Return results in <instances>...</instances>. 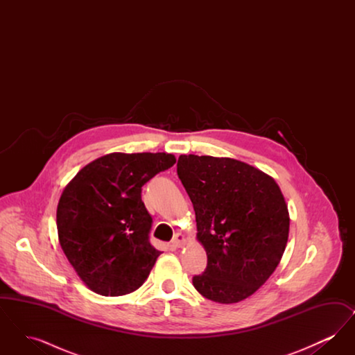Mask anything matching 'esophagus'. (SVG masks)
I'll return each instance as SVG.
<instances>
[{
	"label": "esophagus",
	"instance_id": "esophagus-1",
	"mask_svg": "<svg viewBox=\"0 0 355 355\" xmlns=\"http://www.w3.org/2000/svg\"><path fill=\"white\" fill-rule=\"evenodd\" d=\"M185 243V236H184V234H180V233H178V234H175V236H174V238H173V241H171V246H173V248H175V249H177V248H182Z\"/></svg>",
	"mask_w": 355,
	"mask_h": 355
}]
</instances>
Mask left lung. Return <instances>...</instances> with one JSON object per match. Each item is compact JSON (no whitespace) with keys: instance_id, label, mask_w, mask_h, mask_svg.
Instances as JSON below:
<instances>
[{"instance_id":"left-lung-1","label":"left lung","mask_w":355,"mask_h":355,"mask_svg":"<svg viewBox=\"0 0 355 355\" xmlns=\"http://www.w3.org/2000/svg\"><path fill=\"white\" fill-rule=\"evenodd\" d=\"M177 173L197 222V239L207 255L193 285L205 298L236 304L262 286L278 266L290 217L275 180L227 157L182 154Z\"/></svg>"}]
</instances>
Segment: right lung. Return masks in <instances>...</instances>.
I'll use <instances>...</instances> for the list:
<instances>
[{
    "mask_svg": "<svg viewBox=\"0 0 355 355\" xmlns=\"http://www.w3.org/2000/svg\"><path fill=\"white\" fill-rule=\"evenodd\" d=\"M174 164L168 153H110L87 164L64 189L58 241L92 291L125 295L149 277L161 252L149 242L152 217L141 187Z\"/></svg>",
    "mask_w": 355,
    "mask_h": 355,
    "instance_id": "1",
    "label": "right lung"
}]
</instances>
